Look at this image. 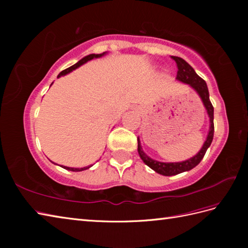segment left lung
Segmentation results:
<instances>
[{
    "instance_id": "obj_1",
    "label": "left lung",
    "mask_w": 248,
    "mask_h": 248,
    "mask_svg": "<svg viewBox=\"0 0 248 248\" xmlns=\"http://www.w3.org/2000/svg\"><path fill=\"white\" fill-rule=\"evenodd\" d=\"M171 59L176 62L177 67H178L176 80L181 83L186 84V85L193 88L194 91L197 93L199 98L202 99L205 110H207L210 125H209V132L207 135V139H205L202 149H200L194 156L189 157V159L182 162H160V161L151 159V157H149L144 152L143 148H141L140 140L138 138V150H139V155L140 156V159L143 160L145 164L147 166H149L151 170H154L155 172L160 173V175H163V176H175V175H178V173L191 170L192 168L197 166L200 163V161L202 160L205 152H207V149L209 148L210 145H211L213 140V134H214V124H213L214 108L209 98V91H208L207 83H205L202 78H200L196 72H195L193 67L191 65H188L186 61L181 59V57L171 56Z\"/></svg>"
}]
</instances>
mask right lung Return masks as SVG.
I'll list each match as a JSON object with an SVG mask.
<instances>
[{
	"instance_id": "add662e5",
	"label": "right lung",
	"mask_w": 248,
	"mask_h": 248,
	"mask_svg": "<svg viewBox=\"0 0 248 248\" xmlns=\"http://www.w3.org/2000/svg\"><path fill=\"white\" fill-rule=\"evenodd\" d=\"M108 52H103V53H101V54H89V55H87V56H85V57H83L82 60H80L78 61V62H76L75 65H72L71 67H69V68H67V69H65V70H62L59 76H57V78H61V77H62V76H66V75H68V73H70L71 71H73V70H76L77 68H78V67H81L82 65H84L85 64V62H89V61H92V60H93V59H99V57H102V56H104L105 54H107ZM53 84V83H52ZM51 84V85H52ZM55 164V163H54ZM93 165H91V166H86V167H82V168H75V167H67V166H61V167H62V168H65V170H71V171H82V170H88L89 167H92Z\"/></svg>"
}]
</instances>
